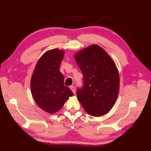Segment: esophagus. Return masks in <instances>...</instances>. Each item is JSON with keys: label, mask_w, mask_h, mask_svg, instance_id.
Returning <instances> with one entry per match:
<instances>
[{"label": "esophagus", "mask_w": 151, "mask_h": 151, "mask_svg": "<svg viewBox=\"0 0 151 151\" xmlns=\"http://www.w3.org/2000/svg\"><path fill=\"white\" fill-rule=\"evenodd\" d=\"M70 89H71V91L73 92V93L74 94H75L76 93V89H75V88L73 86H71L70 87Z\"/></svg>", "instance_id": "obj_1"}]
</instances>
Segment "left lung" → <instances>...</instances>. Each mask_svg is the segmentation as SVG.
I'll list each match as a JSON object with an SVG mask.
<instances>
[{
	"label": "left lung",
	"instance_id": "1",
	"mask_svg": "<svg viewBox=\"0 0 151 151\" xmlns=\"http://www.w3.org/2000/svg\"><path fill=\"white\" fill-rule=\"evenodd\" d=\"M84 76V85L76 91L85 111L99 117L110 111L119 91V75L115 62L97 45H92L75 55Z\"/></svg>",
	"mask_w": 151,
	"mask_h": 151
}]
</instances>
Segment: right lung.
I'll use <instances>...</instances> for the list:
<instances>
[{
  "mask_svg": "<svg viewBox=\"0 0 151 151\" xmlns=\"http://www.w3.org/2000/svg\"><path fill=\"white\" fill-rule=\"evenodd\" d=\"M64 50L54 49L45 52L38 60L30 81L32 95L38 106L49 114L62 108L74 94L64 85L60 66Z\"/></svg>",
  "mask_w": 151,
  "mask_h": 151,
  "instance_id": "1",
  "label": "right lung"
}]
</instances>
